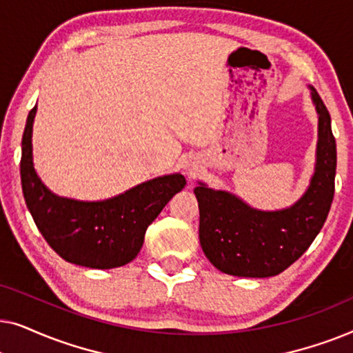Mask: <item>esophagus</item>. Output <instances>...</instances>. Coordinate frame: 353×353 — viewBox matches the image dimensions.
Wrapping results in <instances>:
<instances>
[{
    "label": "esophagus",
    "instance_id": "34e87169",
    "mask_svg": "<svg viewBox=\"0 0 353 353\" xmlns=\"http://www.w3.org/2000/svg\"><path fill=\"white\" fill-rule=\"evenodd\" d=\"M185 170L188 173V176L196 178L201 173L202 165H201V162L197 161V159H188V161L185 162Z\"/></svg>",
    "mask_w": 353,
    "mask_h": 353
}]
</instances>
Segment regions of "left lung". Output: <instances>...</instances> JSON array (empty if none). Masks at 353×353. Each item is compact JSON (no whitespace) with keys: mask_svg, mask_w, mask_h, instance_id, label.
Listing matches in <instances>:
<instances>
[{"mask_svg":"<svg viewBox=\"0 0 353 353\" xmlns=\"http://www.w3.org/2000/svg\"><path fill=\"white\" fill-rule=\"evenodd\" d=\"M318 112L315 175L302 199L278 212L250 209L225 191L194 188L199 202V241L205 257L220 272L267 278L281 273L310 248L330 214L334 197L336 139L331 115L312 88Z\"/></svg>","mask_w":353,"mask_h":353,"instance_id":"obj_1","label":"left lung"}]
</instances>
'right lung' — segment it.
<instances>
[{
    "label": "right lung",
    "instance_id": "right-lung-1",
    "mask_svg": "<svg viewBox=\"0 0 353 353\" xmlns=\"http://www.w3.org/2000/svg\"><path fill=\"white\" fill-rule=\"evenodd\" d=\"M37 105L28 112L22 137L21 181L26 204L46 243L67 262L88 268H115L132 262L148 226L173 194L186 185L180 173L154 178L112 199L80 202L57 197L38 178L32 162V127Z\"/></svg>",
    "mask_w": 353,
    "mask_h": 353
}]
</instances>
